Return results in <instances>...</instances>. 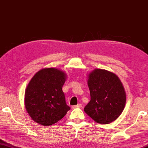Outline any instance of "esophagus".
<instances>
[{
    "mask_svg": "<svg viewBox=\"0 0 148 148\" xmlns=\"http://www.w3.org/2000/svg\"><path fill=\"white\" fill-rule=\"evenodd\" d=\"M82 106L81 103H79L78 105H75V106H72V109H74V108H81Z\"/></svg>",
    "mask_w": 148,
    "mask_h": 148,
    "instance_id": "esophagus-1",
    "label": "esophagus"
}]
</instances>
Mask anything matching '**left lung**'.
I'll return each mask as SVG.
<instances>
[{"instance_id":"obj_1","label":"left lung","mask_w":148,"mask_h":148,"mask_svg":"<svg viewBox=\"0 0 148 148\" xmlns=\"http://www.w3.org/2000/svg\"><path fill=\"white\" fill-rule=\"evenodd\" d=\"M90 101L84 112L96 122L108 124L113 122L124 109L126 94L122 83L115 74L95 69L88 74Z\"/></svg>"}]
</instances>
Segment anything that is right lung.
<instances>
[{
	"mask_svg": "<svg viewBox=\"0 0 148 148\" xmlns=\"http://www.w3.org/2000/svg\"><path fill=\"white\" fill-rule=\"evenodd\" d=\"M66 74L54 68H44L34 74L25 91V107L34 122L42 125L58 122L70 108L62 90Z\"/></svg>",
	"mask_w": 148,
	"mask_h": 148,
	"instance_id": "1",
	"label": "right lung"
}]
</instances>
